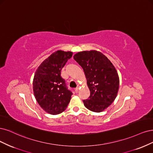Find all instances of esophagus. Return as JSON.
I'll list each match as a JSON object with an SVG mask.
<instances>
[{
    "mask_svg": "<svg viewBox=\"0 0 153 153\" xmlns=\"http://www.w3.org/2000/svg\"><path fill=\"white\" fill-rule=\"evenodd\" d=\"M79 87H77V88H75V91H76V93H78V92H79Z\"/></svg>",
    "mask_w": 153,
    "mask_h": 153,
    "instance_id": "esophagus-1",
    "label": "esophagus"
}]
</instances>
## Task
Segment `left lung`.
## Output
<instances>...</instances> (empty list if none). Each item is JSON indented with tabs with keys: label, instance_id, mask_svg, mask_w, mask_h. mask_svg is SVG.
Wrapping results in <instances>:
<instances>
[{
	"label": "left lung",
	"instance_id": "1",
	"mask_svg": "<svg viewBox=\"0 0 153 153\" xmlns=\"http://www.w3.org/2000/svg\"><path fill=\"white\" fill-rule=\"evenodd\" d=\"M74 58L82 67L90 91L88 99L83 100L84 105L93 112L103 111L114 102L119 89L115 67L104 55L95 50L79 52Z\"/></svg>",
	"mask_w": 153,
	"mask_h": 153
}]
</instances>
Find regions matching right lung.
Here are the masks:
<instances>
[{"label":"right lung","instance_id":"add662e5","mask_svg":"<svg viewBox=\"0 0 153 153\" xmlns=\"http://www.w3.org/2000/svg\"><path fill=\"white\" fill-rule=\"evenodd\" d=\"M72 56L71 51L54 52L41 64L34 75V95L39 105L50 114H60L70 102L72 92L68 89L61 71Z\"/></svg>","mask_w":153,"mask_h":153}]
</instances>
